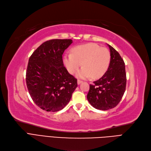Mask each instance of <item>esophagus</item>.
<instances>
[{
	"mask_svg": "<svg viewBox=\"0 0 151 151\" xmlns=\"http://www.w3.org/2000/svg\"><path fill=\"white\" fill-rule=\"evenodd\" d=\"M82 82V81H81V80H78L77 81V84H81Z\"/></svg>",
	"mask_w": 151,
	"mask_h": 151,
	"instance_id": "esophagus-1",
	"label": "esophagus"
}]
</instances>
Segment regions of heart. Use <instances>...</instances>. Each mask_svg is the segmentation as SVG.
I'll return each mask as SVG.
<instances>
[{"label": "heart", "mask_w": 151, "mask_h": 151, "mask_svg": "<svg viewBox=\"0 0 151 151\" xmlns=\"http://www.w3.org/2000/svg\"><path fill=\"white\" fill-rule=\"evenodd\" d=\"M64 62L69 72L77 76L87 79L92 76L94 79L102 77L107 70L111 62L110 52L106 47L94 43H89L75 47L72 53H67L64 57Z\"/></svg>", "instance_id": "heart-1"}]
</instances>
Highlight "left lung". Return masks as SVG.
Listing matches in <instances>:
<instances>
[{"instance_id":"obj_1","label":"left lung","mask_w":151,"mask_h":151,"mask_svg":"<svg viewBox=\"0 0 151 151\" xmlns=\"http://www.w3.org/2000/svg\"><path fill=\"white\" fill-rule=\"evenodd\" d=\"M111 52V62L106 73L90 85L88 101L94 108L107 111L115 107L124 95L126 86L125 63L118 52L107 44Z\"/></svg>"}]
</instances>
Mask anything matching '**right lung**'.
<instances>
[{
  "instance_id": "right-lung-1",
  "label": "right lung",
  "mask_w": 151,
  "mask_h": 151,
  "mask_svg": "<svg viewBox=\"0 0 151 151\" xmlns=\"http://www.w3.org/2000/svg\"><path fill=\"white\" fill-rule=\"evenodd\" d=\"M71 39H52L41 44L30 57L26 84L29 94L39 107L58 112L70 101L77 80L64 66L62 54Z\"/></svg>"
}]
</instances>
